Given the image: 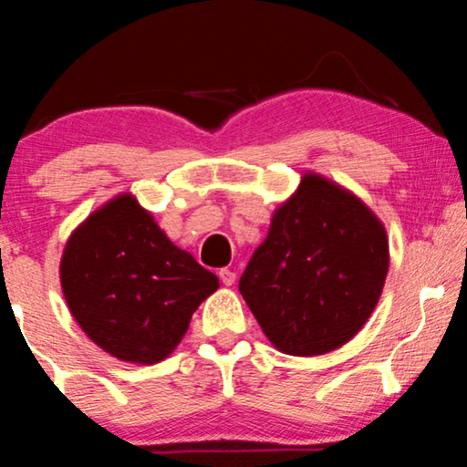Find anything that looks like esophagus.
Masks as SVG:
<instances>
[{"label":"esophagus","mask_w":467,"mask_h":467,"mask_svg":"<svg viewBox=\"0 0 467 467\" xmlns=\"http://www.w3.org/2000/svg\"><path fill=\"white\" fill-rule=\"evenodd\" d=\"M219 278L221 283L225 286H232L235 283V274L232 270H227V267H223V270H219Z\"/></svg>","instance_id":"34e87169"}]
</instances>
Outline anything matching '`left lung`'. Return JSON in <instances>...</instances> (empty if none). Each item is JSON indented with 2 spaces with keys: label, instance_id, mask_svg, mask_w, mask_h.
Returning <instances> with one entry per match:
<instances>
[{
  "label": "left lung",
  "instance_id": "left-lung-1",
  "mask_svg": "<svg viewBox=\"0 0 467 467\" xmlns=\"http://www.w3.org/2000/svg\"><path fill=\"white\" fill-rule=\"evenodd\" d=\"M389 272L385 225L355 193L306 171L272 216L240 293L274 347L312 357L368 323Z\"/></svg>",
  "mask_w": 467,
  "mask_h": 467
}]
</instances>
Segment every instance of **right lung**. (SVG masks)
<instances>
[{
  "label": "right lung",
  "mask_w": 467,
  "mask_h": 467,
  "mask_svg": "<svg viewBox=\"0 0 467 467\" xmlns=\"http://www.w3.org/2000/svg\"><path fill=\"white\" fill-rule=\"evenodd\" d=\"M63 297L101 350L130 363H159L181 344L191 317L219 278L178 248L131 193L88 214L59 265Z\"/></svg>",
  "instance_id": "right-lung-1"
}]
</instances>
